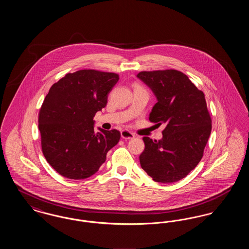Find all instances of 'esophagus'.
Instances as JSON below:
<instances>
[{"mask_svg":"<svg viewBox=\"0 0 249 249\" xmlns=\"http://www.w3.org/2000/svg\"><path fill=\"white\" fill-rule=\"evenodd\" d=\"M121 137L125 140H129V139H133L135 137V135L129 130H124L121 131Z\"/></svg>","mask_w":249,"mask_h":249,"instance_id":"34e87169","label":"esophagus"}]
</instances>
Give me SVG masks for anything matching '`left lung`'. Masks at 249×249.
<instances>
[{
	"label": "left lung",
	"instance_id": "1",
	"mask_svg": "<svg viewBox=\"0 0 249 249\" xmlns=\"http://www.w3.org/2000/svg\"><path fill=\"white\" fill-rule=\"evenodd\" d=\"M137 77L158 101L149 120L158 126L165 125L160 140L142 138L140 164L156 182H178L198 165L211 133L205 96L177 70L141 71Z\"/></svg>",
	"mask_w": 249,
	"mask_h": 249
}]
</instances>
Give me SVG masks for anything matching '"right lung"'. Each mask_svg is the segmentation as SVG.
<instances>
[{
	"label": "right lung",
	"instance_id": "obj_1",
	"mask_svg": "<svg viewBox=\"0 0 249 249\" xmlns=\"http://www.w3.org/2000/svg\"><path fill=\"white\" fill-rule=\"evenodd\" d=\"M119 74L96 70L67 73L54 84L39 113V130L46 160L60 176L85 179L98 172L107 152L120 139L119 130L98 128L95 114L107 107Z\"/></svg>",
	"mask_w": 249,
	"mask_h": 249
}]
</instances>
